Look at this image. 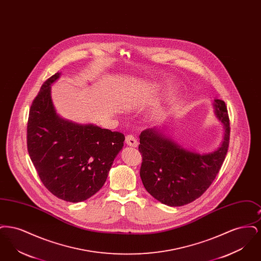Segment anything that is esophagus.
Returning <instances> with one entry per match:
<instances>
[{
	"mask_svg": "<svg viewBox=\"0 0 261 261\" xmlns=\"http://www.w3.org/2000/svg\"><path fill=\"white\" fill-rule=\"evenodd\" d=\"M125 143H126L127 146L133 147V148H136L137 146H138V141H137L136 138L133 136V135H128V136H126Z\"/></svg>",
	"mask_w": 261,
	"mask_h": 261,
	"instance_id": "obj_1",
	"label": "esophagus"
}]
</instances>
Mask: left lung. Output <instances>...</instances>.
I'll use <instances>...</instances> for the list:
<instances>
[{"mask_svg":"<svg viewBox=\"0 0 261 261\" xmlns=\"http://www.w3.org/2000/svg\"><path fill=\"white\" fill-rule=\"evenodd\" d=\"M214 113L223 124L220 147L200 154L184 149L161 128H149L140 135V176L145 189L162 203L182 206L199 198L211 186L223 163L230 140V120L223 100L214 99Z\"/></svg>","mask_w":261,"mask_h":261,"instance_id":"left-lung-1","label":"left lung"}]
</instances>
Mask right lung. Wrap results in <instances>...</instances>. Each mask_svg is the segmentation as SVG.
<instances>
[{"label":"right lung","instance_id":"add662e5","mask_svg":"<svg viewBox=\"0 0 261 261\" xmlns=\"http://www.w3.org/2000/svg\"><path fill=\"white\" fill-rule=\"evenodd\" d=\"M56 73L34 99L27 123V149L38 175L59 199L79 202L103 186L125 137L93 124H77L57 114L50 98Z\"/></svg>","mask_w":261,"mask_h":261}]
</instances>
